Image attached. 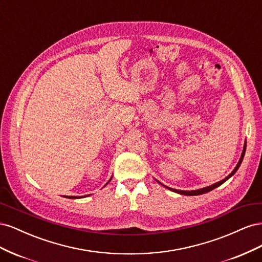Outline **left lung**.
I'll use <instances>...</instances> for the list:
<instances>
[{
    "label": "left lung",
    "instance_id": "obj_1",
    "mask_svg": "<svg viewBox=\"0 0 262 262\" xmlns=\"http://www.w3.org/2000/svg\"><path fill=\"white\" fill-rule=\"evenodd\" d=\"M245 152H246V141H245V144H244V149H243V153H242V156H241V160H239L238 164L236 165V167L234 168V170H233L231 173H229V175H228L227 177H225L223 180H221V181L216 182V184L211 185V186H209V187L201 188V189H198V190H191V191H185V190H177V189H172V188H169V187H167V186L163 185L162 182H160V181H158V180H157V182H160V185H163L164 187H166V188H167V189L171 190V191H173V192H177V193H180V194H184V195H199V194L207 193V192L211 191V190H213V189H215V188L220 187L222 184H224V182H225L227 179H229V178H231V177L234 175V173L237 171V169L239 168V166H241V164H242V162H243V158H244V156H245Z\"/></svg>",
    "mask_w": 262,
    "mask_h": 262
}]
</instances>
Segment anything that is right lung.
<instances>
[{"mask_svg": "<svg viewBox=\"0 0 262 262\" xmlns=\"http://www.w3.org/2000/svg\"><path fill=\"white\" fill-rule=\"evenodd\" d=\"M110 180H112V178H110ZM109 180V181H110ZM108 181V182H109ZM108 182H107V184H108ZM67 198H70V199H77V198H81V196H72V195H71V196H67Z\"/></svg>", "mask_w": 262, "mask_h": 262, "instance_id": "right-lung-1", "label": "right lung"}]
</instances>
